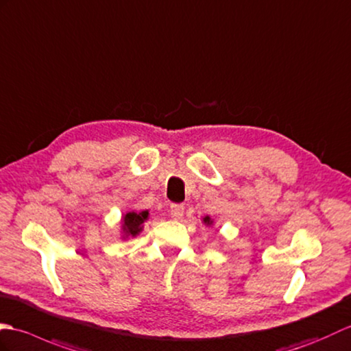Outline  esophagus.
Here are the masks:
<instances>
[{
	"label": "esophagus",
	"mask_w": 351,
	"mask_h": 351,
	"mask_svg": "<svg viewBox=\"0 0 351 351\" xmlns=\"http://www.w3.org/2000/svg\"><path fill=\"white\" fill-rule=\"evenodd\" d=\"M169 212H171V216L178 219V217H182L184 213V206L183 204H171Z\"/></svg>",
	"instance_id": "1"
}]
</instances>
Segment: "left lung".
<instances>
[{
	"instance_id": "left-lung-1",
	"label": "left lung",
	"mask_w": 351,
	"mask_h": 351,
	"mask_svg": "<svg viewBox=\"0 0 351 351\" xmlns=\"http://www.w3.org/2000/svg\"><path fill=\"white\" fill-rule=\"evenodd\" d=\"M204 222L206 223H212V221H210V217H204Z\"/></svg>"
}]
</instances>
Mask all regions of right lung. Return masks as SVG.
Segmentation results:
<instances>
[{
	"instance_id": "right-lung-1",
	"label": "right lung",
	"mask_w": 351,
	"mask_h": 351,
	"mask_svg": "<svg viewBox=\"0 0 351 351\" xmlns=\"http://www.w3.org/2000/svg\"><path fill=\"white\" fill-rule=\"evenodd\" d=\"M149 217V212H141V213H135V212H129L126 216L123 217V230L128 236H136L139 231H141V225L144 221Z\"/></svg>"
}]
</instances>
